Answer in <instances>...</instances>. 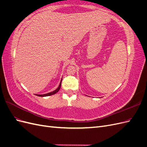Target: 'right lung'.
Here are the masks:
<instances>
[{
	"label": "right lung",
	"instance_id": "add662e5",
	"mask_svg": "<svg viewBox=\"0 0 147 147\" xmlns=\"http://www.w3.org/2000/svg\"><path fill=\"white\" fill-rule=\"evenodd\" d=\"M61 82H62V80L61 81V83L59 84V85L58 86V88H57L56 90H55L53 92H49V93H47V94H36L37 96H40V97H46V96H51V95H53V94H55L56 92H57L59 91V90H60L61 88Z\"/></svg>",
	"mask_w": 147,
	"mask_h": 147
}]
</instances>
